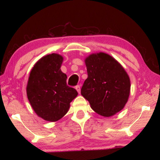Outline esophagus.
Returning a JSON list of instances; mask_svg holds the SVG:
<instances>
[{
    "label": "esophagus",
    "mask_w": 160,
    "mask_h": 160,
    "mask_svg": "<svg viewBox=\"0 0 160 160\" xmlns=\"http://www.w3.org/2000/svg\"><path fill=\"white\" fill-rule=\"evenodd\" d=\"M75 89H76V90L78 91V93H80V85H77L76 87H75Z\"/></svg>",
    "instance_id": "obj_1"
}]
</instances>
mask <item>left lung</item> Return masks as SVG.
<instances>
[{
	"instance_id": "obj_1",
	"label": "left lung",
	"mask_w": 160,
	"mask_h": 160,
	"mask_svg": "<svg viewBox=\"0 0 160 160\" xmlns=\"http://www.w3.org/2000/svg\"><path fill=\"white\" fill-rule=\"evenodd\" d=\"M88 77L81 94L94 112L103 116L114 115L128 101L131 82L123 68L104 53L92 54L85 59Z\"/></svg>"
}]
</instances>
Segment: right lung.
I'll list each match as a JSON object with an SVG mask.
<instances>
[{"instance_id":"add662e5","label":"right lung","mask_w":160,"mask_h":160,"mask_svg":"<svg viewBox=\"0 0 160 160\" xmlns=\"http://www.w3.org/2000/svg\"><path fill=\"white\" fill-rule=\"evenodd\" d=\"M63 57L56 53L42 58L29 75L27 94L37 114L48 121H56L68 112L78 92L67 85V75L61 70Z\"/></svg>"}]
</instances>
